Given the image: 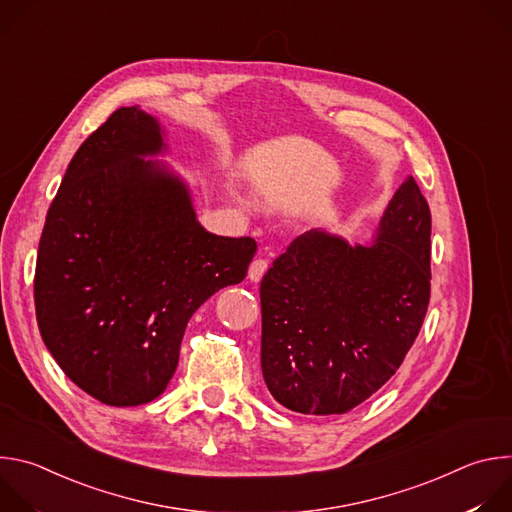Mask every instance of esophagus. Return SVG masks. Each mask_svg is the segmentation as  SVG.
Instances as JSON below:
<instances>
[{
    "label": "esophagus",
    "mask_w": 512,
    "mask_h": 512,
    "mask_svg": "<svg viewBox=\"0 0 512 512\" xmlns=\"http://www.w3.org/2000/svg\"><path fill=\"white\" fill-rule=\"evenodd\" d=\"M267 269H269V261L267 259H263V257L253 259V263L249 267V279L251 281H261V277L265 275Z\"/></svg>",
    "instance_id": "34e87169"
}]
</instances>
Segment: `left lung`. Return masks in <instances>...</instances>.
I'll use <instances>...</instances> for the list:
<instances>
[{
    "label": "left lung",
    "mask_w": 512,
    "mask_h": 512,
    "mask_svg": "<svg viewBox=\"0 0 512 512\" xmlns=\"http://www.w3.org/2000/svg\"><path fill=\"white\" fill-rule=\"evenodd\" d=\"M431 212L409 176L371 245L326 231L294 239L261 281V371L306 415L348 413L401 367L429 304Z\"/></svg>",
    "instance_id": "1"
}]
</instances>
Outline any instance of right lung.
<instances>
[{"instance_id":"add662e5","label":"right lung","mask_w":512,"mask_h":512,"mask_svg":"<svg viewBox=\"0 0 512 512\" xmlns=\"http://www.w3.org/2000/svg\"><path fill=\"white\" fill-rule=\"evenodd\" d=\"M160 123L117 109L70 160L38 245L34 302L64 375L105 405L154 401L168 387L192 314L241 283L251 237L208 233L186 184L145 162Z\"/></svg>"}]
</instances>
